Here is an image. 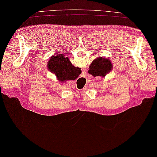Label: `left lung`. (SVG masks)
<instances>
[{
    "instance_id": "1",
    "label": "left lung",
    "mask_w": 157,
    "mask_h": 157,
    "mask_svg": "<svg viewBox=\"0 0 157 157\" xmlns=\"http://www.w3.org/2000/svg\"><path fill=\"white\" fill-rule=\"evenodd\" d=\"M113 64L110 60L103 57H98L90 63L88 73L94 76L105 77V75L111 71Z\"/></svg>"
}]
</instances>
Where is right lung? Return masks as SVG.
<instances>
[{
    "label": "right lung",
    "mask_w": 157,
    "mask_h": 157,
    "mask_svg": "<svg viewBox=\"0 0 157 157\" xmlns=\"http://www.w3.org/2000/svg\"><path fill=\"white\" fill-rule=\"evenodd\" d=\"M47 68L60 81L75 80L81 73L80 68L72 65L68 57H65L63 54L52 56L47 63Z\"/></svg>",
    "instance_id": "obj_1"
}]
</instances>
